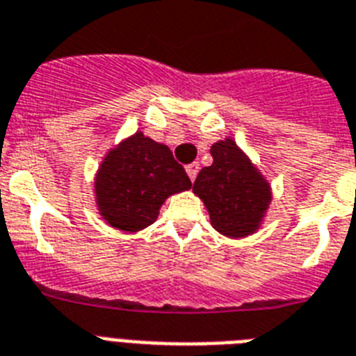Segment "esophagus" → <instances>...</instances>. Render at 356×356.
<instances>
[{
  "mask_svg": "<svg viewBox=\"0 0 356 356\" xmlns=\"http://www.w3.org/2000/svg\"><path fill=\"white\" fill-rule=\"evenodd\" d=\"M186 173H188V177L192 179V181H195V177H197V173H199V164L197 163L188 164Z\"/></svg>",
  "mask_w": 356,
  "mask_h": 356,
  "instance_id": "esophagus-1",
  "label": "esophagus"
}]
</instances>
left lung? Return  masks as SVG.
<instances>
[{
  "mask_svg": "<svg viewBox=\"0 0 356 356\" xmlns=\"http://www.w3.org/2000/svg\"><path fill=\"white\" fill-rule=\"evenodd\" d=\"M213 163L199 172L193 192L203 199L210 221L228 238H245L261 223L270 186L232 138L210 148Z\"/></svg>",
  "mask_w": 356,
  "mask_h": 356,
  "instance_id": "8db88e82",
  "label": "left lung"
}]
</instances>
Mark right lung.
Listing matches in <instances>:
<instances>
[{"label":"right lung","instance_id":"1","mask_svg":"<svg viewBox=\"0 0 356 356\" xmlns=\"http://www.w3.org/2000/svg\"><path fill=\"white\" fill-rule=\"evenodd\" d=\"M190 186V177L168 146L140 131L108 153L95 179L100 216L124 232L152 225L166 197Z\"/></svg>","mask_w":356,"mask_h":356}]
</instances>
